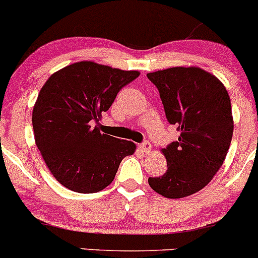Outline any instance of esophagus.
I'll return each instance as SVG.
<instances>
[{
	"label": "esophagus",
	"instance_id": "esophagus-1",
	"mask_svg": "<svg viewBox=\"0 0 258 258\" xmlns=\"http://www.w3.org/2000/svg\"><path fill=\"white\" fill-rule=\"evenodd\" d=\"M138 148H139V149H141L143 153H148V152H150V149H152V144H150L149 142H144V143L139 144Z\"/></svg>",
	"mask_w": 258,
	"mask_h": 258
}]
</instances>
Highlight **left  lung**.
<instances>
[{"label": "left lung", "mask_w": 258, "mask_h": 258, "mask_svg": "<svg viewBox=\"0 0 258 258\" xmlns=\"http://www.w3.org/2000/svg\"><path fill=\"white\" fill-rule=\"evenodd\" d=\"M158 87L166 119L180 135L162 149L167 171L149 177L153 190L179 199L201 190L220 170L233 137L229 94L212 74L197 67H174L147 74Z\"/></svg>", "instance_id": "1"}]
</instances>
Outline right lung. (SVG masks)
<instances>
[{"label":"right lung","instance_id":"obj_1","mask_svg":"<svg viewBox=\"0 0 258 258\" xmlns=\"http://www.w3.org/2000/svg\"><path fill=\"white\" fill-rule=\"evenodd\" d=\"M138 76L136 70L84 60L52 74L41 88L32 110L35 142L65 188L82 194L103 190L114 180L122 159L135 153L133 142L91 125Z\"/></svg>","mask_w":258,"mask_h":258}]
</instances>
